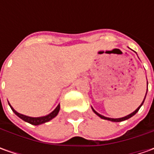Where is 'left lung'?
I'll return each mask as SVG.
<instances>
[{"label":"left lung","mask_w":154,"mask_h":154,"mask_svg":"<svg viewBox=\"0 0 154 154\" xmlns=\"http://www.w3.org/2000/svg\"><path fill=\"white\" fill-rule=\"evenodd\" d=\"M145 98H146V96H145ZM145 98H144V100H145ZM144 100H143V102L141 103V104H140L139 107L135 109L134 112H132V113H131V114H129V115L126 116H124V117H121V118H109V117H106V116H103L98 114V112H97L95 109H93L92 107V110H93V112H94V113H95V114H96L97 116H98L100 118H102V119H104V120H108V121H111V122H122V121H124V120H127V119H128V118L132 117L134 115H135V114L138 112V110L140 109V108L141 107V105H142V104H143V103H144Z\"/></svg>","instance_id":"left-lung-1"}]
</instances>
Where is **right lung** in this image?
<instances>
[{"label": "right lung", "mask_w": 154, "mask_h": 154, "mask_svg": "<svg viewBox=\"0 0 154 154\" xmlns=\"http://www.w3.org/2000/svg\"><path fill=\"white\" fill-rule=\"evenodd\" d=\"M8 104L10 105L12 110H13L20 118H21L22 120H24V121L26 122H29V123L32 124V125H40V124H42V123H45V122L51 121V119H53L54 117H56V116H57V114H58V112H59V110H60V104H58L56 109H54L51 113H50L49 115L45 116H40V117H31V116H27L22 115L20 113L17 112V111L11 106L10 103H8Z\"/></svg>", "instance_id": "obj_1"}]
</instances>
